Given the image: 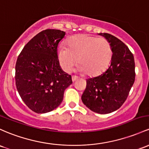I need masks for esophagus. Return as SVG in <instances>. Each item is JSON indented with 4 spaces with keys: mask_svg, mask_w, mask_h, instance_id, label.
Wrapping results in <instances>:
<instances>
[{
    "mask_svg": "<svg viewBox=\"0 0 149 149\" xmlns=\"http://www.w3.org/2000/svg\"><path fill=\"white\" fill-rule=\"evenodd\" d=\"M78 76H72V81H73V82H75V81H76V80L78 79Z\"/></svg>",
    "mask_w": 149,
    "mask_h": 149,
    "instance_id": "34e87169",
    "label": "esophagus"
}]
</instances>
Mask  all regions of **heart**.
Segmentation results:
<instances>
[{"instance_id": "heart-1", "label": "heart", "mask_w": 149, "mask_h": 149, "mask_svg": "<svg viewBox=\"0 0 149 149\" xmlns=\"http://www.w3.org/2000/svg\"><path fill=\"white\" fill-rule=\"evenodd\" d=\"M67 45L68 47L60 45L57 49L58 61L66 72L76 65L78 58V71L96 76L105 70L112 58L110 43L103 37L79 35L70 38Z\"/></svg>"}]
</instances>
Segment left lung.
I'll use <instances>...</instances> for the list:
<instances>
[{
    "label": "left lung",
    "instance_id": "obj_1",
    "mask_svg": "<svg viewBox=\"0 0 149 149\" xmlns=\"http://www.w3.org/2000/svg\"><path fill=\"white\" fill-rule=\"evenodd\" d=\"M110 43L111 63L103 73L86 80L81 100L93 112L108 114L118 109L127 98L135 80L134 56L125 43L108 33H100Z\"/></svg>",
    "mask_w": 149,
    "mask_h": 149
}]
</instances>
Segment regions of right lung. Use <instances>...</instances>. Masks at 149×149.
Returning a JSON list of instances; mask_svg holds the SVG:
<instances>
[{
    "instance_id": "right-lung-1",
    "label": "right lung",
    "mask_w": 149,
    "mask_h": 149,
    "mask_svg": "<svg viewBox=\"0 0 149 149\" xmlns=\"http://www.w3.org/2000/svg\"><path fill=\"white\" fill-rule=\"evenodd\" d=\"M65 35L59 29L42 31L24 46L17 59V90L26 105L36 113L56 109L72 83L71 76L62 71L57 56V47Z\"/></svg>"
}]
</instances>
